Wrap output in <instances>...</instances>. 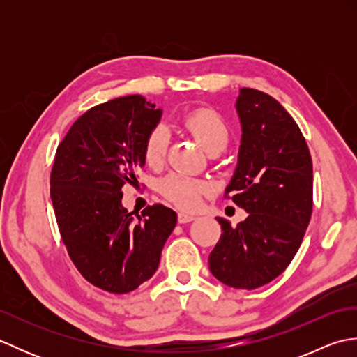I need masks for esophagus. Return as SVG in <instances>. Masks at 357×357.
Returning a JSON list of instances; mask_svg holds the SVG:
<instances>
[{"mask_svg":"<svg viewBox=\"0 0 357 357\" xmlns=\"http://www.w3.org/2000/svg\"><path fill=\"white\" fill-rule=\"evenodd\" d=\"M195 219V215H190V213H184V211H181V213H178V221L179 224H187V222H192Z\"/></svg>","mask_w":357,"mask_h":357,"instance_id":"obj_1","label":"esophagus"}]
</instances>
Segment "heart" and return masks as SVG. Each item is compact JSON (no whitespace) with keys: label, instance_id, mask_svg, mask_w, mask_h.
<instances>
[{"label":"heart","instance_id":"heart-1","mask_svg":"<svg viewBox=\"0 0 357 357\" xmlns=\"http://www.w3.org/2000/svg\"><path fill=\"white\" fill-rule=\"evenodd\" d=\"M183 124L190 132L199 146L207 151L213 149H224L229 142V127L222 118L210 109H198L187 112L181 118ZM169 144V135L164 127H155L146 142H144V159L149 165H159L162 162ZM210 190L208 184L202 181L183 176V174H170L161 183V193L167 199L176 204L181 208H195L201 201V196Z\"/></svg>","mask_w":357,"mask_h":357}]
</instances>
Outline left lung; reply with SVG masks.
<instances>
[{
  "label": "left lung",
  "instance_id": "1",
  "mask_svg": "<svg viewBox=\"0 0 357 357\" xmlns=\"http://www.w3.org/2000/svg\"><path fill=\"white\" fill-rule=\"evenodd\" d=\"M238 162L225 193L244 208L245 221L222 227L208 256L211 275L233 288L271 282L298 253L312 218L313 165L298 124L275 98L239 89Z\"/></svg>",
  "mask_w": 357,
  "mask_h": 357
}]
</instances>
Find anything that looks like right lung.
Here are the masks:
<instances>
[{
	"label": "right lung",
	"mask_w": 357,
	"mask_h": 357,
	"mask_svg": "<svg viewBox=\"0 0 357 357\" xmlns=\"http://www.w3.org/2000/svg\"><path fill=\"white\" fill-rule=\"evenodd\" d=\"M161 116L142 95L119 96L75 121L56 150L50 198L59 233L81 275L109 293L133 291L155 275L178 221L161 204L141 216L123 206Z\"/></svg>",
	"instance_id": "right-lung-1"
}]
</instances>
